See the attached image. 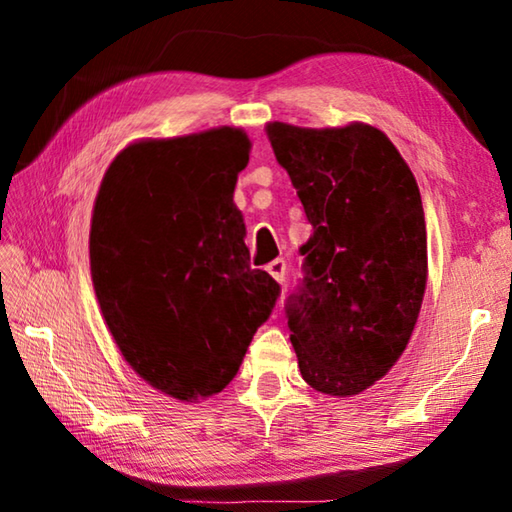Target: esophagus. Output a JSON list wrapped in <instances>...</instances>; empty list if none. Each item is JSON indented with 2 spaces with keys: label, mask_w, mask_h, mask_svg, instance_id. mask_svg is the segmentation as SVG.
<instances>
[{
  "label": "esophagus",
  "mask_w": 512,
  "mask_h": 512,
  "mask_svg": "<svg viewBox=\"0 0 512 512\" xmlns=\"http://www.w3.org/2000/svg\"><path fill=\"white\" fill-rule=\"evenodd\" d=\"M266 271L271 273L275 282H284V275H287V262H284V259H273V262L266 266Z\"/></svg>",
  "instance_id": "1"
}]
</instances>
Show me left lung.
<instances>
[{"mask_svg":"<svg viewBox=\"0 0 512 512\" xmlns=\"http://www.w3.org/2000/svg\"><path fill=\"white\" fill-rule=\"evenodd\" d=\"M314 228L287 302L302 379L318 393L366 391L402 357L427 287L418 183L375 126H266Z\"/></svg>","mask_w":512,"mask_h":512,"instance_id":"1","label":"left lung"}]
</instances>
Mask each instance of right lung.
Instances as JSON below:
<instances>
[{
  "label": "right lung",
  "mask_w": 512,
  "mask_h": 512,
  "mask_svg": "<svg viewBox=\"0 0 512 512\" xmlns=\"http://www.w3.org/2000/svg\"><path fill=\"white\" fill-rule=\"evenodd\" d=\"M250 140L212 128L142 140L110 162L94 201L90 271L112 339L137 375L180 402L235 379L280 296L250 268L232 203Z\"/></svg>",
  "instance_id": "obj_1"
}]
</instances>
